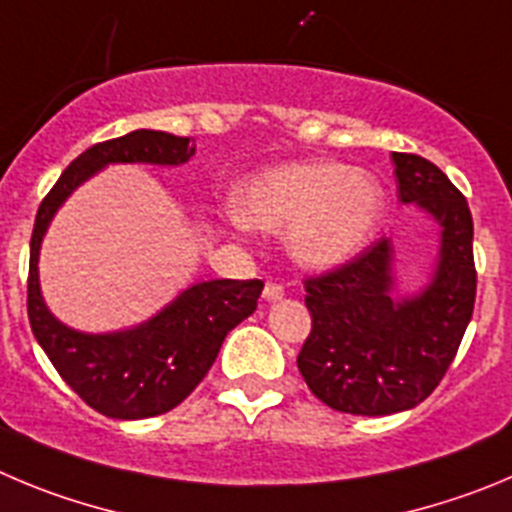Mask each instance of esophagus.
I'll list each match as a JSON object with an SVG mask.
<instances>
[{"mask_svg": "<svg viewBox=\"0 0 512 512\" xmlns=\"http://www.w3.org/2000/svg\"><path fill=\"white\" fill-rule=\"evenodd\" d=\"M285 295V288L280 283H275V280H267L265 283V298L267 300H280Z\"/></svg>", "mask_w": 512, "mask_h": 512, "instance_id": "esophagus-1", "label": "esophagus"}]
</instances>
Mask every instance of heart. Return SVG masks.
<instances>
[{"mask_svg": "<svg viewBox=\"0 0 512 512\" xmlns=\"http://www.w3.org/2000/svg\"><path fill=\"white\" fill-rule=\"evenodd\" d=\"M237 217L255 229H290V250L310 267L356 255L384 214V189L369 171L341 161H300L247 181L234 199Z\"/></svg>", "mask_w": 512, "mask_h": 512, "instance_id": "1", "label": "heart"}]
</instances>
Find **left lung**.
Wrapping results in <instances>:
<instances>
[{
	"instance_id": "1",
	"label": "left lung",
	"mask_w": 512,
	"mask_h": 512,
	"mask_svg": "<svg viewBox=\"0 0 512 512\" xmlns=\"http://www.w3.org/2000/svg\"><path fill=\"white\" fill-rule=\"evenodd\" d=\"M391 159L401 202H417L442 224L434 283L414 300H391L389 237L303 278L310 333L298 353L300 374L323 404L361 417L404 412L437 389L477 293L472 214L462 191L422 156Z\"/></svg>"
}]
</instances>
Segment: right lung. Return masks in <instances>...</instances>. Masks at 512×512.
I'll return each mask as SVG.
<instances>
[{"label": "right lung", "mask_w": 512, "mask_h": 512, "mask_svg": "<svg viewBox=\"0 0 512 512\" xmlns=\"http://www.w3.org/2000/svg\"><path fill=\"white\" fill-rule=\"evenodd\" d=\"M194 154L186 136L133 131L85 148L42 199L30 240L27 315L37 343L80 399L113 419H146L179 407L212 369L224 336L257 308L262 280H209L181 293L146 326L85 336L57 323L37 283L45 229L70 191L105 164H184Z\"/></svg>", "instance_id": "obj_1"}]
</instances>
